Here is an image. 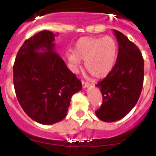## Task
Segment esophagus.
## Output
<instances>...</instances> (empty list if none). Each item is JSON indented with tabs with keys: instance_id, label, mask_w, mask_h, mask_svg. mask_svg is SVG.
<instances>
[{
	"instance_id": "1",
	"label": "esophagus",
	"mask_w": 156,
	"mask_h": 156,
	"mask_svg": "<svg viewBox=\"0 0 156 156\" xmlns=\"http://www.w3.org/2000/svg\"><path fill=\"white\" fill-rule=\"evenodd\" d=\"M89 83H87V82H86V81H83V80H82V87H83V88H86V87H89Z\"/></svg>"
}]
</instances>
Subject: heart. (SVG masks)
<instances>
[{"label":"heart","mask_w":156,"mask_h":156,"mask_svg":"<svg viewBox=\"0 0 156 156\" xmlns=\"http://www.w3.org/2000/svg\"><path fill=\"white\" fill-rule=\"evenodd\" d=\"M73 52L67 55L73 70L77 71L81 61H84L86 69L94 77L103 78L115 65L117 44L111 37H81L74 45Z\"/></svg>","instance_id":"obj_1"}]
</instances>
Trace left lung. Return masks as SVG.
Wrapping results in <instances>:
<instances>
[{"label":"left lung","instance_id":"left-lung-1","mask_svg":"<svg viewBox=\"0 0 156 156\" xmlns=\"http://www.w3.org/2000/svg\"><path fill=\"white\" fill-rule=\"evenodd\" d=\"M119 44L116 62L107 76L95 85L103 97L95 111L98 119L111 122L127 115L137 104L144 82V59L136 45L120 32L114 30Z\"/></svg>","mask_w":156,"mask_h":156}]
</instances>
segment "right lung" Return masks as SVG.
Returning <instances> with one entry per match:
<instances>
[{
	"instance_id": "1",
	"label": "right lung",
	"mask_w": 156,
	"mask_h": 156,
	"mask_svg": "<svg viewBox=\"0 0 156 156\" xmlns=\"http://www.w3.org/2000/svg\"><path fill=\"white\" fill-rule=\"evenodd\" d=\"M55 36L44 30L27 40L13 66L14 87L19 104L33 120L44 125L62 120L72 96L82 90L81 81L55 52Z\"/></svg>"
}]
</instances>
